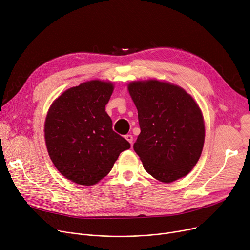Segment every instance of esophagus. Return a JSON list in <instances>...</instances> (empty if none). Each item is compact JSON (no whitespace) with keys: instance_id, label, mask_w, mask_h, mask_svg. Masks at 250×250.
Instances as JSON below:
<instances>
[{"instance_id":"esophagus-1","label":"esophagus","mask_w":250,"mask_h":250,"mask_svg":"<svg viewBox=\"0 0 250 250\" xmlns=\"http://www.w3.org/2000/svg\"><path fill=\"white\" fill-rule=\"evenodd\" d=\"M125 139H126L130 144H132V142H133V136L130 135V134H128V135L125 136Z\"/></svg>"}]
</instances>
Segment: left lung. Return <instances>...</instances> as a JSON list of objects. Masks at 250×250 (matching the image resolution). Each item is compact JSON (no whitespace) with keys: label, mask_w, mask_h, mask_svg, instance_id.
I'll list each match as a JSON object with an SVG mask.
<instances>
[{"label":"left lung","mask_w":250,"mask_h":250,"mask_svg":"<svg viewBox=\"0 0 250 250\" xmlns=\"http://www.w3.org/2000/svg\"><path fill=\"white\" fill-rule=\"evenodd\" d=\"M141 132L133 148L144 169L171 183L186 176L198 162L205 139L202 111L183 88L167 81H131Z\"/></svg>","instance_id":"obj_1"}]
</instances>
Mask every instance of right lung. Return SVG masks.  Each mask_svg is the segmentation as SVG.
I'll return each instance as SVG.
<instances>
[{
	"label": "right lung",
	"instance_id": "obj_1",
	"mask_svg": "<svg viewBox=\"0 0 250 250\" xmlns=\"http://www.w3.org/2000/svg\"><path fill=\"white\" fill-rule=\"evenodd\" d=\"M111 81L90 80L64 91L50 106L44 124L49 156L68 180L85 186L103 179L130 144L112 129L105 106Z\"/></svg>",
	"mask_w": 250,
	"mask_h": 250
}]
</instances>
